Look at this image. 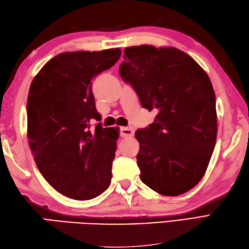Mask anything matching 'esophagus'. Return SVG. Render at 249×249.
Listing matches in <instances>:
<instances>
[{
  "instance_id": "esophagus-1",
  "label": "esophagus",
  "mask_w": 249,
  "mask_h": 249,
  "mask_svg": "<svg viewBox=\"0 0 249 249\" xmlns=\"http://www.w3.org/2000/svg\"><path fill=\"white\" fill-rule=\"evenodd\" d=\"M134 129L130 127H121L120 128V136L122 138H129V137L134 136Z\"/></svg>"
}]
</instances>
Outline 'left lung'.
<instances>
[{
	"instance_id": "8db88e82",
	"label": "left lung",
	"mask_w": 249,
	"mask_h": 249,
	"mask_svg": "<svg viewBox=\"0 0 249 249\" xmlns=\"http://www.w3.org/2000/svg\"><path fill=\"white\" fill-rule=\"evenodd\" d=\"M120 76L141 106L157 115L136 131L137 163L146 186L163 196L188 192L204 176L217 135L215 93L193 57L173 47L141 45L124 50Z\"/></svg>"
}]
</instances>
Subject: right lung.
<instances>
[{
	"label": "right lung",
	"instance_id": "1",
	"mask_svg": "<svg viewBox=\"0 0 249 249\" xmlns=\"http://www.w3.org/2000/svg\"><path fill=\"white\" fill-rule=\"evenodd\" d=\"M121 56L119 48L64 52L51 59L31 83L28 138L40 173L68 198L89 200L108 188L118 129L89 130L100 121L92 80Z\"/></svg>",
	"mask_w": 249,
	"mask_h": 249
}]
</instances>
